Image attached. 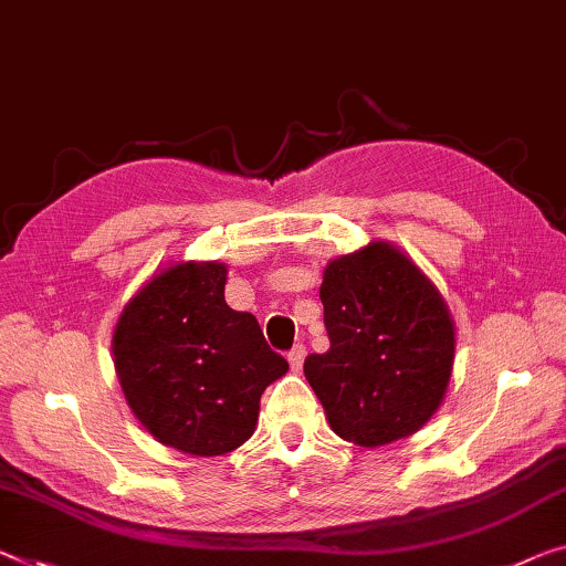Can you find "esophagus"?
Returning <instances> with one entry per match:
<instances>
[{
	"label": "esophagus",
	"instance_id": "34e87169",
	"mask_svg": "<svg viewBox=\"0 0 566 566\" xmlns=\"http://www.w3.org/2000/svg\"><path fill=\"white\" fill-rule=\"evenodd\" d=\"M303 359H306V344H295L293 349L289 352V361H291V369L298 371Z\"/></svg>",
	"mask_w": 566,
	"mask_h": 566
}]
</instances>
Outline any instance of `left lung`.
Masks as SVG:
<instances>
[{
  "instance_id": "1",
  "label": "left lung",
  "mask_w": 566,
  "mask_h": 566,
  "mask_svg": "<svg viewBox=\"0 0 566 566\" xmlns=\"http://www.w3.org/2000/svg\"><path fill=\"white\" fill-rule=\"evenodd\" d=\"M328 352L303 361L338 438L377 448L407 438L442 402L455 332L440 293L385 242L326 265L321 283Z\"/></svg>"
}]
</instances>
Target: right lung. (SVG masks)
<instances>
[{
	"instance_id": "obj_1",
	"label": "right lung",
	"mask_w": 566,
	"mask_h": 566,
	"mask_svg": "<svg viewBox=\"0 0 566 566\" xmlns=\"http://www.w3.org/2000/svg\"><path fill=\"white\" fill-rule=\"evenodd\" d=\"M228 268L179 263L120 313L113 361L134 415L164 446L222 455L255 430L260 395L289 361L253 313L224 303Z\"/></svg>"
}]
</instances>
